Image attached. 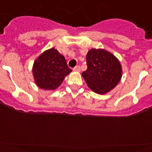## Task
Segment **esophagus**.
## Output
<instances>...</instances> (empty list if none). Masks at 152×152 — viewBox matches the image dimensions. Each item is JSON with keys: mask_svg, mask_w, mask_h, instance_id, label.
<instances>
[{"mask_svg": "<svg viewBox=\"0 0 152 152\" xmlns=\"http://www.w3.org/2000/svg\"><path fill=\"white\" fill-rule=\"evenodd\" d=\"M73 70L75 71H80V66H76L75 67H74Z\"/></svg>", "mask_w": 152, "mask_h": 152, "instance_id": "obj_1", "label": "esophagus"}]
</instances>
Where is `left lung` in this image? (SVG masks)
<instances>
[{
    "label": "left lung",
    "instance_id": "obj_1",
    "mask_svg": "<svg viewBox=\"0 0 152 152\" xmlns=\"http://www.w3.org/2000/svg\"><path fill=\"white\" fill-rule=\"evenodd\" d=\"M86 60L88 68L82 72V77L96 93H106L120 82L121 65L112 53L104 50L91 49L86 55Z\"/></svg>",
    "mask_w": 152,
    "mask_h": 152
}]
</instances>
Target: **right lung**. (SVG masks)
I'll return each mask as SVG.
<instances>
[{
    "mask_svg": "<svg viewBox=\"0 0 152 152\" xmlns=\"http://www.w3.org/2000/svg\"><path fill=\"white\" fill-rule=\"evenodd\" d=\"M71 71L64 56L54 48L42 53L34 62L32 68L36 85L46 90L56 89Z\"/></svg>",
    "mask_w": 152,
    "mask_h": 152,
    "instance_id": "right-lung-1",
    "label": "right lung"
}]
</instances>
